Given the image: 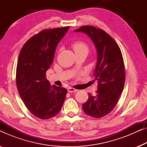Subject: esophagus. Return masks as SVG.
Returning a JSON list of instances; mask_svg holds the SVG:
<instances>
[{
	"mask_svg": "<svg viewBox=\"0 0 147 147\" xmlns=\"http://www.w3.org/2000/svg\"><path fill=\"white\" fill-rule=\"evenodd\" d=\"M67 91L69 92H76L78 91V90L75 89V88H71V87H69L67 88Z\"/></svg>",
	"mask_w": 147,
	"mask_h": 147,
	"instance_id": "esophagus-1",
	"label": "esophagus"
}]
</instances>
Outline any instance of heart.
<instances>
[{"mask_svg":"<svg viewBox=\"0 0 147 147\" xmlns=\"http://www.w3.org/2000/svg\"><path fill=\"white\" fill-rule=\"evenodd\" d=\"M72 48L75 51V53L82 51V50H87L88 49V45L83 41H76L72 45Z\"/></svg>","mask_w":147,"mask_h":147,"instance_id":"heart-1","label":"heart"}]
</instances>
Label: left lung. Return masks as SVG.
<instances>
[{
  "label": "left lung",
  "instance_id": "8db88e82",
  "mask_svg": "<svg viewBox=\"0 0 147 147\" xmlns=\"http://www.w3.org/2000/svg\"><path fill=\"white\" fill-rule=\"evenodd\" d=\"M74 31L87 34L98 54L94 72L95 80H98V90L95 96L89 93L82 108L92 117H104L115 107L124 88L125 69L121 50L113 38L99 28L86 25Z\"/></svg>",
  "mask_w": 147,
  "mask_h": 147
}]
</instances>
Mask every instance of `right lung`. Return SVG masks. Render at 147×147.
Here are the masks:
<instances>
[{"label": "right lung", "instance_id": "add662e5", "mask_svg": "<svg viewBox=\"0 0 147 147\" xmlns=\"http://www.w3.org/2000/svg\"><path fill=\"white\" fill-rule=\"evenodd\" d=\"M69 27L42 30L22 47L18 59L16 83L26 107L36 117L49 119L59 113L67 90L51 86L46 71L53 63L57 45Z\"/></svg>", "mask_w": 147, "mask_h": 147}]
</instances>
